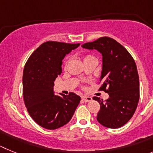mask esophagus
<instances>
[{"mask_svg":"<svg viewBox=\"0 0 153 153\" xmlns=\"http://www.w3.org/2000/svg\"><path fill=\"white\" fill-rule=\"evenodd\" d=\"M82 99L83 102H91V101L92 100V98H91V97H89V96H82Z\"/></svg>","mask_w":153,"mask_h":153,"instance_id":"34e87169","label":"esophagus"}]
</instances>
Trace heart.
<instances>
[{"instance_id":"b5f03b06","label":"heart","mask_w":153,"mask_h":153,"mask_svg":"<svg viewBox=\"0 0 153 153\" xmlns=\"http://www.w3.org/2000/svg\"><path fill=\"white\" fill-rule=\"evenodd\" d=\"M94 58V57L91 56V55H87V56H86L84 60H85V59H87V58ZM68 63V60H66L65 62V67H66V66H67Z\"/></svg>"}]
</instances>
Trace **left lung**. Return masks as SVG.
Returning a JSON list of instances; mask_svg holds the SVG:
<instances>
[{"label": "left lung", "mask_w": 153, "mask_h": 153, "mask_svg": "<svg viewBox=\"0 0 153 153\" xmlns=\"http://www.w3.org/2000/svg\"><path fill=\"white\" fill-rule=\"evenodd\" d=\"M82 47L96 49L102 55L99 90L108 93L106 100L94 97L100 104L97 120L109 128H120L135 113L139 100V80L132 56L113 38L102 37Z\"/></svg>", "instance_id": "1"}]
</instances>
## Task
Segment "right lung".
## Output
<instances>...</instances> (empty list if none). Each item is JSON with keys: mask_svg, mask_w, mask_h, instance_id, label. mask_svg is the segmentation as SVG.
Segmentation results:
<instances>
[{"mask_svg": "<svg viewBox=\"0 0 153 153\" xmlns=\"http://www.w3.org/2000/svg\"><path fill=\"white\" fill-rule=\"evenodd\" d=\"M80 44L49 41L31 54L23 71V97L33 120L47 129L67 124L80 102V96L70 92L54 95V82L62 73V60Z\"/></svg>", "mask_w": 153, "mask_h": 153, "instance_id": "right-lung-1", "label": "right lung"}]
</instances>
